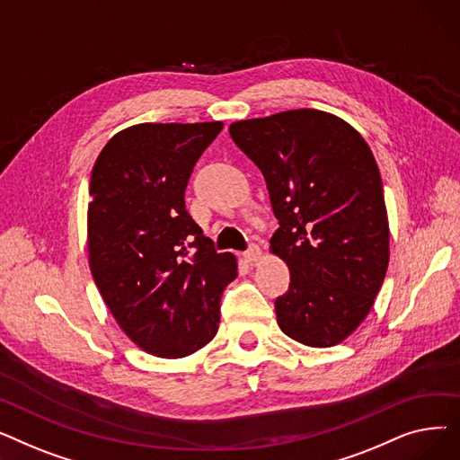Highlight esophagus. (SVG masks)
Masks as SVG:
<instances>
[{
	"instance_id": "1",
	"label": "esophagus",
	"mask_w": 460,
	"mask_h": 460,
	"mask_svg": "<svg viewBox=\"0 0 460 460\" xmlns=\"http://www.w3.org/2000/svg\"><path fill=\"white\" fill-rule=\"evenodd\" d=\"M261 255H262V252H261V248H259L257 244H252V246L244 252V259H246L248 262H257V261L261 259Z\"/></svg>"
}]
</instances>
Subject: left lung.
Instances as JSON below:
<instances>
[{
    "mask_svg": "<svg viewBox=\"0 0 460 460\" xmlns=\"http://www.w3.org/2000/svg\"><path fill=\"white\" fill-rule=\"evenodd\" d=\"M267 181L279 227L270 250L291 272L278 324L307 347L341 343L367 317L390 261L378 165L343 119L288 110L229 127Z\"/></svg>",
    "mask_w": 460,
    "mask_h": 460,
    "instance_id": "1",
    "label": "left lung"
}]
</instances>
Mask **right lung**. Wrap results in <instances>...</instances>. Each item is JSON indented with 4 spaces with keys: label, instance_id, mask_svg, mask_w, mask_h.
Instances as JSON below:
<instances>
[{
    "label": "right lung",
    "instance_id": "right-lung-1",
    "mask_svg": "<svg viewBox=\"0 0 460 460\" xmlns=\"http://www.w3.org/2000/svg\"><path fill=\"white\" fill-rule=\"evenodd\" d=\"M214 123H141L115 134L91 173L89 267L117 324L145 352L184 358L217 332L233 253H217L186 210Z\"/></svg>",
    "mask_w": 460,
    "mask_h": 460
}]
</instances>
